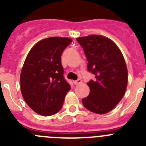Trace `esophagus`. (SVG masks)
<instances>
[{"label":"esophagus","mask_w":146,"mask_h":146,"mask_svg":"<svg viewBox=\"0 0 146 146\" xmlns=\"http://www.w3.org/2000/svg\"><path fill=\"white\" fill-rule=\"evenodd\" d=\"M81 82H82V80H81V79H78V80H74V81H73V83H74V85H78V84H80Z\"/></svg>","instance_id":"34e87169"}]
</instances>
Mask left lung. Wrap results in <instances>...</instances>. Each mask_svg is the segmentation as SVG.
<instances>
[{
	"instance_id": "obj_1",
	"label": "left lung",
	"mask_w": 146,
	"mask_h": 146,
	"mask_svg": "<svg viewBox=\"0 0 146 146\" xmlns=\"http://www.w3.org/2000/svg\"><path fill=\"white\" fill-rule=\"evenodd\" d=\"M87 58V69L94 74L88 82V96L82 99L87 110L104 114L115 108L126 91L128 72L121 50L110 38L91 35L77 38Z\"/></svg>"
}]
</instances>
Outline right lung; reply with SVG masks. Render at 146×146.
Masks as SVG:
<instances>
[{
    "label": "right lung",
    "instance_id": "obj_1",
    "mask_svg": "<svg viewBox=\"0 0 146 146\" xmlns=\"http://www.w3.org/2000/svg\"><path fill=\"white\" fill-rule=\"evenodd\" d=\"M72 42L69 38L50 37L30 50L20 74V88L25 102L44 116L61 109L70 85L64 76L61 54Z\"/></svg>",
    "mask_w": 146,
    "mask_h": 146
}]
</instances>
